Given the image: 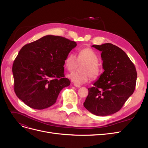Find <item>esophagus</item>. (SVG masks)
<instances>
[{
    "label": "esophagus",
    "instance_id": "esophagus-1",
    "mask_svg": "<svg viewBox=\"0 0 148 148\" xmlns=\"http://www.w3.org/2000/svg\"><path fill=\"white\" fill-rule=\"evenodd\" d=\"M74 86L75 87H77V88H80V87H81V86H80V85H78V84H74Z\"/></svg>",
    "mask_w": 148,
    "mask_h": 148
}]
</instances>
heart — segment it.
Returning a JSON list of instances; mask_svg holds the SVG:
<instances>
[{
    "label": "heart",
    "mask_w": 148,
    "mask_h": 148,
    "mask_svg": "<svg viewBox=\"0 0 148 148\" xmlns=\"http://www.w3.org/2000/svg\"><path fill=\"white\" fill-rule=\"evenodd\" d=\"M79 64L82 65V72H72L69 75V78L75 84L80 85L86 83L90 77L96 78L99 75L101 69L98 65L99 57L96 52L89 48H82L78 52L77 57L74 53L71 52L66 57L64 65L67 70L71 71L77 68Z\"/></svg>",
    "instance_id": "obj_1"
}]
</instances>
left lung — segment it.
Instances as JSON below:
<instances>
[{"mask_svg": "<svg viewBox=\"0 0 148 148\" xmlns=\"http://www.w3.org/2000/svg\"><path fill=\"white\" fill-rule=\"evenodd\" d=\"M92 47L101 52L103 72L88 89L84 107L92 114L107 116L117 112L135 91L137 73L122 49L110 43Z\"/></svg>", "mask_w": 148, "mask_h": 148, "instance_id": "left-lung-1", "label": "left lung"}]
</instances>
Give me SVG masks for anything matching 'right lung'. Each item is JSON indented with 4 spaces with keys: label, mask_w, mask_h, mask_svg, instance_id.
Returning <instances> with one entry per match:
<instances>
[{
    "label": "right lung",
    "mask_w": 148,
    "mask_h": 148,
    "mask_svg": "<svg viewBox=\"0 0 148 148\" xmlns=\"http://www.w3.org/2000/svg\"><path fill=\"white\" fill-rule=\"evenodd\" d=\"M77 45L75 41L52 35L25 45L12 66L17 97L34 109L54 104L62 89L70 84L64 75V61Z\"/></svg>",
    "instance_id": "1"
}]
</instances>
